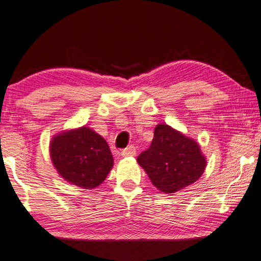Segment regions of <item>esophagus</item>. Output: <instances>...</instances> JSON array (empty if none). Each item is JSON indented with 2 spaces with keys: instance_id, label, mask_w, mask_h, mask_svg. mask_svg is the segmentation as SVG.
Here are the masks:
<instances>
[{
  "instance_id": "esophagus-1",
  "label": "esophagus",
  "mask_w": 261,
  "mask_h": 261,
  "mask_svg": "<svg viewBox=\"0 0 261 261\" xmlns=\"http://www.w3.org/2000/svg\"><path fill=\"white\" fill-rule=\"evenodd\" d=\"M135 153H137V151H135L134 146H129V147L122 149V152H121V155L124 156V158H128V156H134Z\"/></svg>"
}]
</instances>
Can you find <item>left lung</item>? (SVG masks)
<instances>
[{
	"instance_id": "obj_1",
	"label": "left lung",
	"mask_w": 261,
	"mask_h": 261,
	"mask_svg": "<svg viewBox=\"0 0 261 261\" xmlns=\"http://www.w3.org/2000/svg\"><path fill=\"white\" fill-rule=\"evenodd\" d=\"M137 160L152 184L170 195L194 184L206 166L198 142L166 123L156 124L151 146Z\"/></svg>"
}]
</instances>
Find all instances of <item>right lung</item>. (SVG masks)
<instances>
[{
    "label": "right lung",
    "mask_w": 261,
    "mask_h": 261,
    "mask_svg": "<svg viewBox=\"0 0 261 261\" xmlns=\"http://www.w3.org/2000/svg\"><path fill=\"white\" fill-rule=\"evenodd\" d=\"M49 155L60 177L85 190L101 185L114 165L107 141L87 126L56 134Z\"/></svg>",
    "instance_id": "1"
}]
</instances>
